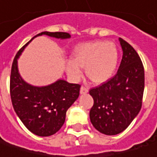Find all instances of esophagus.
<instances>
[{
  "label": "esophagus",
  "mask_w": 157,
  "mask_h": 157,
  "mask_svg": "<svg viewBox=\"0 0 157 157\" xmlns=\"http://www.w3.org/2000/svg\"><path fill=\"white\" fill-rule=\"evenodd\" d=\"M88 91H89V89L86 86H82L81 87V90H80V92L82 93V94H84V93H87Z\"/></svg>",
  "instance_id": "34e87169"
}]
</instances>
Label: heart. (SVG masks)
<instances>
[{"mask_svg": "<svg viewBox=\"0 0 157 157\" xmlns=\"http://www.w3.org/2000/svg\"><path fill=\"white\" fill-rule=\"evenodd\" d=\"M118 63V51L113 42L104 41L83 43L73 52L72 60L67 62V72L75 80L82 76V68H86L87 76L93 82L100 83L110 78Z\"/></svg>", "mask_w": 157, "mask_h": 157, "instance_id": "heart-1", "label": "heart"}]
</instances>
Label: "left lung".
I'll use <instances>...</instances> for the list:
<instances>
[{
    "label": "left lung",
    "mask_w": 157,
    "mask_h": 157,
    "mask_svg": "<svg viewBox=\"0 0 157 157\" xmlns=\"http://www.w3.org/2000/svg\"><path fill=\"white\" fill-rule=\"evenodd\" d=\"M123 59L115 75L90 90L94 103L90 111L92 125L99 132L116 135L124 132L142 106L145 73L142 61L133 47L119 39Z\"/></svg>",
    "instance_id": "left-lung-1"
}]
</instances>
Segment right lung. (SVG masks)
<instances>
[{
	"mask_svg": "<svg viewBox=\"0 0 157 157\" xmlns=\"http://www.w3.org/2000/svg\"><path fill=\"white\" fill-rule=\"evenodd\" d=\"M42 34L61 39L70 37L68 33L64 32H42L34 37ZM30 42L17 51L13 60L10 82V98L15 112L24 125L33 134L47 137L59 132L64 124L67 109L79 97L81 85L64 80L44 87L26 83L18 74L17 60Z\"/></svg>",
	"mask_w": 157,
	"mask_h": 157,
	"instance_id": "obj_1",
	"label": "right lung"
}]
</instances>
